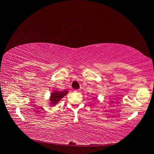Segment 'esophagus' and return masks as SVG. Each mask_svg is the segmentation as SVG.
I'll use <instances>...</instances> for the list:
<instances>
[{
	"label": "esophagus",
	"instance_id": "obj_1",
	"mask_svg": "<svg viewBox=\"0 0 154 154\" xmlns=\"http://www.w3.org/2000/svg\"><path fill=\"white\" fill-rule=\"evenodd\" d=\"M74 91L75 92H76V93H81V91L79 90V89H78V90H74Z\"/></svg>",
	"mask_w": 154,
	"mask_h": 154
}]
</instances>
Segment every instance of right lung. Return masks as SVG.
I'll return each mask as SVG.
<instances>
[{
  "label": "right lung",
  "mask_w": 154,
  "mask_h": 154,
  "mask_svg": "<svg viewBox=\"0 0 154 154\" xmlns=\"http://www.w3.org/2000/svg\"><path fill=\"white\" fill-rule=\"evenodd\" d=\"M68 92L69 91L67 90H64L63 91L54 90V91H52L50 94V99H49V101H50L49 104H50V106H55V104H57L60 102L62 98L66 95Z\"/></svg>",
  "instance_id": "obj_1"
}]
</instances>
